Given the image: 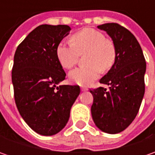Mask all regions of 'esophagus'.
<instances>
[{"mask_svg":"<svg viewBox=\"0 0 155 155\" xmlns=\"http://www.w3.org/2000/svg\"><path fill=\"white\" fill-rule=\"evenodd\" d=\"M81 91H88V89H87L86 87H82L81 88Z\"/></svg>","mask_w":155,"mask_h":155,"instance_id":"obj_1","label":"esophagus"}]
</instances>
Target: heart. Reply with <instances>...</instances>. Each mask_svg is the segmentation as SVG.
I'll return each instance as SVG.
<instances>
[{
    "instance_id": "heart-1",
    "label": "heart",
    "mask_w": 155,
    "mask_h": 155,
    "mask_svg": "<svg viewBox=\"0 0 155 155\" xmlns=\"http://www.w3.org/2000/svg\"><path fill=\"white\" fill-rule=\"evenodd\" d=\"M71 42H59L56 55L64 68L71 69L79 55L87 52L84 58L86 66L78 67L69 73L72 83L82 86L90 85L98 78L102 70L106 71L112 67L116 59V50L102 33L92 28H84L72 35Z\"/></svg>"
}]
</instances>
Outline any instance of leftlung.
<instances>
[{"label": "left lung", "mask_w": 155, "mask_h": 155, "mask_svg": "<svg viewBox=\"0 0 155 155\" xmlns=\"http://www.w3.org/2000/svg\"><path fill=\"white\" fill-rule=\"evenodd\" d=\"M109 34L116 50L112 67L100 79L110 86L91 90L93 96L91 116L103 132L117 134L134 121L145 93L146 61L139 42L132 33L117 23L97 27Z\"/></svg>", "instance_id": "8db88e82"}]
</instances>
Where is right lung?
Segmentation results:
<instances>
[{
  "label": "right lung",
  "instance_id": "1",
  "mask_svg": "<svg viewBox=\"0 0 155 155\" xmlns=\"http://www.w3.org/2000/svg\"><path fill=\"white\" fill-rule=\"evenodd\" d=\"M71 31L67 25H40L18 45L12 83L21 117L41 135H53L65 127L78 85H59L65 72L56 55L57 45Z\"/></svg>",
  "mask_w": 155,
  "mask_h": 155
}]
</instances>
